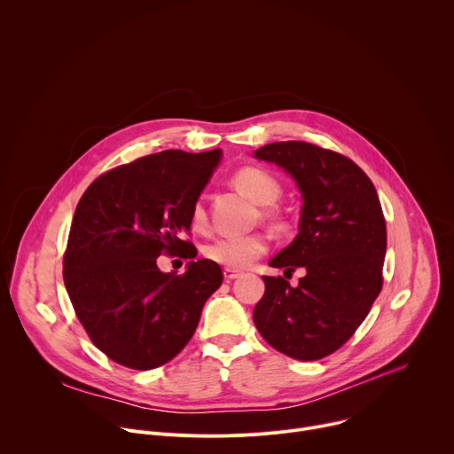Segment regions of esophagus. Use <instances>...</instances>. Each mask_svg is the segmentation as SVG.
I'll return each mask as SVG.
<instances>
[{"instance_id":"1","label":"esophagus","mask_w":454,"mask_h":454,"mask_svg":"<svg viewBox=\"0 0 454 454\" xmlns=\"http://www.w3.org/2000/svg\"><path fill=\"white\" fill-rule=\"evenodd\" d=\"M242 273L240 271H237V270H230V268H224V278L226 280H235V278H239Z\"/></svg>"}]
</instances>
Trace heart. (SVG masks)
I'll use <instances>...</instances> for the list:
<instances>
[{
    "mask_svg": "<svg viewBox=\"0 0 454 454\" xmlns=\"http://www.w3.org/2000/svg\"><path fill=\"white\" fill-rule=\"evenodd\" d=\"M231 183L240 190L246 198L261 207L275 205L282 196L280 179L268 168L247 165L239 168L231 176ZM270 221L277 230H287L289 219L280 214H270ZM192 223L196 228L207 226V210L201 201H196L192 207ZM270 249V240L262 233H249L239 237H223L205 246V256L208 261L230 268L240 270L251 266L256 258L266 254Z\"/></svg>",
    "mask_w": 454,
    "mask_h": 454,
    "instance_id": "1",
    "label": "heart"
}]
</instances>
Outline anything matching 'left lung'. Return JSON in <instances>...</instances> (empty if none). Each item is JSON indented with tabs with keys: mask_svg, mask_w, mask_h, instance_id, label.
I'll return each instance as SVG.
<instances>
[{
	"mask_svg": "<svg viewBox=\"0 0 454 454\" xmlns=\"http://www.w3.org/2000/svg\"><path fill=\"white\" fill-rule=\"evenodd\" d=\"M254 156L284 167L303 193L300 233L270 266L307 275L296 287L264 277L253 321L293 359L327 357L354 336L382 289L386 223L377 190L350 158L309 142H275Z\"/></svg>",
	"mask_w": 454,
	"mask_h": 454,
	"instance_id": "1",
	"label": "left lung"
}]
</instances>
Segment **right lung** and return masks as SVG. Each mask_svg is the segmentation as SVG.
Wrapping results in <instances>:
<instances>
[{"instance_id":"1","label":"right lung","mask_w":454,"mask_h":454,"mask_svg":"<svg viewBox=\"0 0 454 454\" xmlns=\"http://www.w3.org/2000/svg\"><path fill=\"white\" fill-rule=\"evenodd\" d=\"M221 151H161L114 167L82 193L62 261L64 286L91 343L111 361L153 370L176 357L223 284L190 235L192 207ZM161 254L192 257L183 276L161 274Z\"/></svg>"}]
</instances>
